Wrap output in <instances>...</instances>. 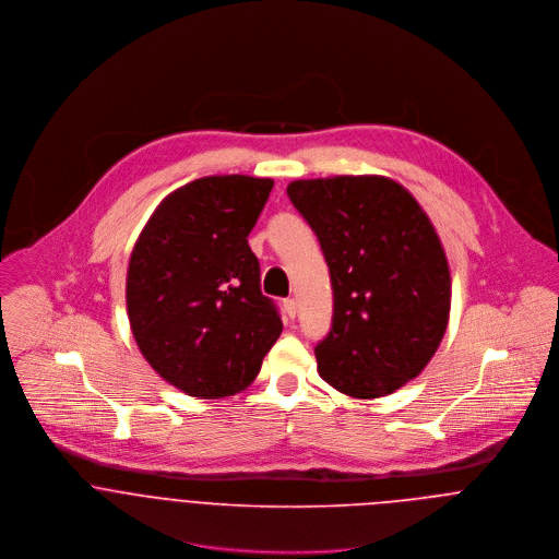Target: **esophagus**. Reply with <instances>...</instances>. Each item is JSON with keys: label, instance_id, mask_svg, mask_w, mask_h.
<instances>
[{"label": "esophagus", "instance_id": "obj_1", "mask_svg": "<svg viewBox=\"0 0 559 559\" xmlns=\"http://www.w3.org/2000/svg\"><path fill=\"white\" fill-rule=\"evenodd\" d=\"M284 310H286L288 319H295L297 317V301L295 299H284Z\"/></svg>", "mask_w": 559, "mask_h": 559}]
</instances>
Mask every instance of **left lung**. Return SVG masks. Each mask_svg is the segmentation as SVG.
Returning a JSON list of instances; mask_svg holds the SVG:
<instances>
[{"label": "left lung", "mask_w": 559, "mask_h": 559, "mask_svg": "<svg viewBox=\"0 0 559 559\" xmlns=\"http://www.w3.org/2000/svg\"><path fill=\"white\" fill-rule=\"evenodd\" d=\"M329 266L333 317L314 348L319 374L353 399L415 379L450 317V269L430 219L381 176L295 180L286 189Z\"/></svg>", "instance_id": "8db88e82"}]
</instances>
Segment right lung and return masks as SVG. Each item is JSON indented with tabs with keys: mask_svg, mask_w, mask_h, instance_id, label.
<instances>
[{
	"mask_svg": "<svg viewBox=\"0 0 559 559\" xmlns=\"http://www.w3.org/2000/svg\"><path fill=\"white\" fill-rule=\"evenodd\" d=\"M271 189V178H198L160 202L133 247L127 310L135 342L189 396L245 390L282 333L247 245Z\"/></svg>",
	"mask_w": 559,
	"mask_h": 559,
	"instance_id": "obj_1",
	"label": "right lung"
}]
</instances>
